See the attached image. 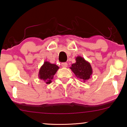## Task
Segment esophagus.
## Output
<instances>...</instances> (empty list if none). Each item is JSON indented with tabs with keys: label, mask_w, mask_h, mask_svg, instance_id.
I'll use <instances>...</instances> for the list:
<instances>
[{
	"label": "esophagus",
	"mask_w": 127,
	"mask_h": 127,
	"mask_svg": "<svg viewBox=\"0 0 127 127\" xmlns=\"http://www.w3.org/2000/svg\"><path fill=\"white\" fill-rule=\"evenodd\" d=\"M61 66L63 67H66L67 66V64L66 62H64V63L61 64Z\"/></svg>",
	"instance_id": "esophagus-1"
}]
</instances>
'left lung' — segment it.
<instances>
[{
    "mask_svg": "<svg viewBox=\"0 0 127 127\" xmlns=\"http://www.w3.org/2000/svg\"><path fill=\"white\" fill-rule=\"evenodd\" d=\"M70 69L76 77L84 82L89 80L93 74V69L91 64L81 56L76 57V62L72 64Z\"/></svg>",
    "mask_w": 127,
    "mask_h": 127,
    "instance_id": "8db88e82",
    "label": "left lung"
}]
</instances>
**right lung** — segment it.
I'll list each match as a JSON object with an SVG mask.
<instances>
[{
	"label": "right lung",
	"instance_id": "obj_1",
	"mask_svg": "<svg viewBox=\"0 0 127 127\" xmlns=\"http://www.w3.org/2000/svg\"><path fill=\"white\" fill-rule=\"evenodd\" d=\"M59 67L54 64H51L48 61H45L39 69L38 77L46 84H49L52 82L54 76L56 73Z\"/></svg>",
	"mask_w": 127,
	"mask_h": 127
}]
</instances>
